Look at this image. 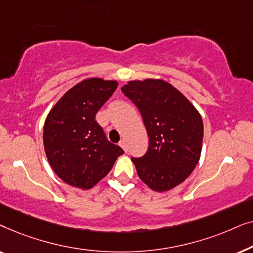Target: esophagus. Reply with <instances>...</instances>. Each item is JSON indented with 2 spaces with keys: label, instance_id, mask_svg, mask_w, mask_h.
Masks as SVG:
<instances>
[{
  "label": "esophagus",
  "instance_id": "esophagus-1",
  "mask_svg": "<svg viewBox=\"0 0 253 253\" xmlns=\"http://www.w3.org/2000/svg\"><path fill=\"white\" fill-rule=\"evenodd\" d=\"M119 145H120V146H121V147H122V148H123V150H124V151H126V150H127V148H126V140H124V139H122V140H121V141H120V143H119Z\"/></svg>",
  "mask_w": 253,
  "mask_h": 253
}]
</instances>
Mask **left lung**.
<instances>
[{
    "label": "left lung",
    "instance_id": "1",
    "mask_svg": "<svg viewBox=\"0 0 253 253\" xmlns=\"http://www.w3.org/2000/svg\"><path fill=\"white\" fill-rule=\"evenodd\" d=\"M121 89L139 109L150 139L146 154L131 159L138 176L154 191L171 190L198 164L202 116L177 88L162 79L131 81Z\"/></svg>",
    "mask_w": 253,
    "mask_h": 253
}]
</instances>
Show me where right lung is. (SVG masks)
Listing matches in <instances>:
<instances>
[{
	"mask_svg": "<svg viewBox=\"0 0 253 253\" xmlns=\"http://www.w3.org/2000/svg\"><path fill=\"white\" fill-rule=\"evenodd\" d=\"M117 85L116 81L85 79L69 89L46 117L44 152L55 174L69 185L93 188L124 153L107 139L95 121Z\"/></svg>",
	"mask_w": 253,
	"mask_h": 253,
	"instance_id": "right-lung-1",
	"label": "right lung"
}]
</instances>
